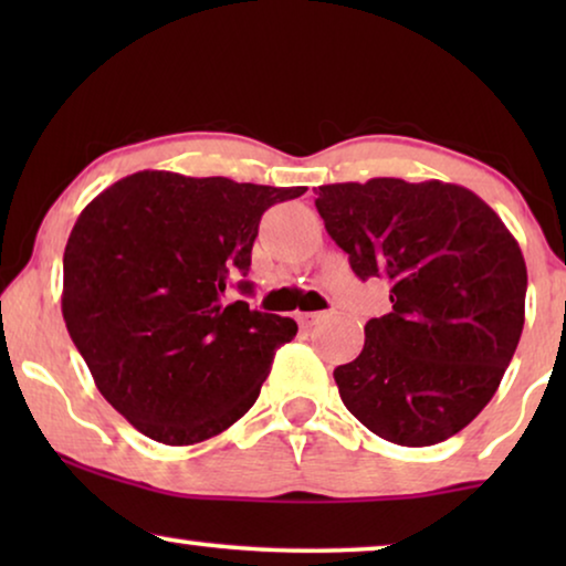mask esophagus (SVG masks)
Masks as SVG:
<instances>
[{
  "label": "esophagus",
  "instance_id": "esophagus-1",
  "mask_svg": "<svg viewBox=\"0 0 566 566\" xmlns=\"http://www.w3.org/2000/svg\"><path fill=\"white\" fill-rule=\"evenodd\" d=\"M327 316H329L327 312H308V314H296V319H298L301 327H314V324L324 322Z\"/></svg>",
  "mask_w": 566,
  "mask_h": 566
}]
</instances>
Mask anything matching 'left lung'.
Wrapping results in <instances>:
<instances>
[{
    "mask_svg": "<svg viewBox=\"0 0 566 566\" xmlns=\"http://www.w3.org/2000/svg\"><path fill=\"white\" fill-rule=\"evenodd\" d=\"M324 229L360 281L391 285L360 355L335 368L345 407L378 438L422 448L455 436L494 397L525 322L515 237L461 185L397 177L316 190Z\"/></svg>",
    "mask_w": 566,
    "mask_h": 566,
    "instance_id": "obj_1",
    "label": "left lung"
}]
</instances>
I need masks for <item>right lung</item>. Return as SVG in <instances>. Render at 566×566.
<instances>
[{
  "label": "right lung",
  "mask_w": 566,
  "mask_h": 566,
  "mask_svg": "<svg viewBox=\"0 0 566 566\" xmlns=\"http://www.w3.org/2000/svg\"><path fill=\"white\" fill-rule=\"evenodd\" d=\"M304 192L144 169L80 213L61 312L99 394L146 438L200 443L258 401L298 327L223 296L250 273L262 213Z\"/></svg>",
  "instance_id": "right-lung-1"
}]
</instances>
